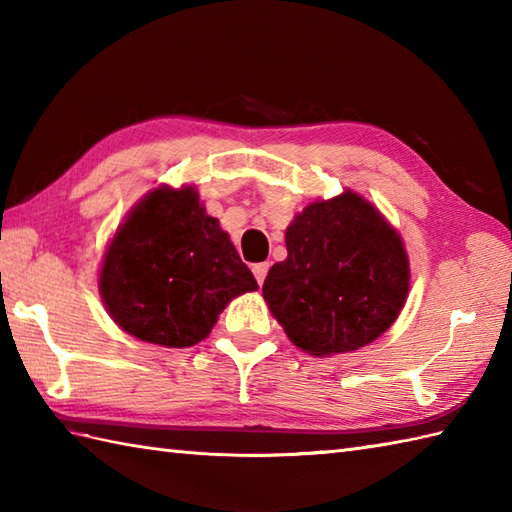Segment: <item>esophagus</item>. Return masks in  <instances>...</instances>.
<instances>
[{
  "label": "esophagus",
  "instance_id": "obj_1",
  "mask_svg": "<svg viewBox=\"0 0 512 512\" xmlns=\"http://www.w3.org/2000/svg\"><path fill=\"white\" fill-rule=\"evenodd\" d=\"M268 264L266 262H262V264H255L253 266V275H255V279H257V284L262 286L264 284V279H266V275H268Z\"/></svg>",
  "mask_w": 512,
  "mask_h": 512
}]
</instances>
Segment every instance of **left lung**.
I'll return each mask as SVG.
<instances>
[{"instance_id": "8db88e82", "label": "left lung", "mask_w": 512, "mask_h": 512, "mask_svg": "<svg viewBox=\"0 0 512 512\" xmlns=\"http://www.w3.org/2000/svg\"><path fill=\"white\" fill-rule=\"evenodd\" d=\"M286 248L288 257L268 270L262 290L303 352H352L396 321L409 290L407 253L361 195L312 202L288 226Z\"/></svg>"}]
</instances>
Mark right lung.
<instances>
[{
	"label": "right lung",
	"mask_w": 512,
	"mask_h": 512,
	"mask_svg": "<svg viewBox=\"0 0 512 512\" xmlns=\"http://www.w3.org/2000/svg\"><path fill=\"white\" fill-rule=\"evenodd\" d=\"M250 290L253 273L191 187L149 193L118 228L101 270L112 319L165 347L202 341L226 303Z\"/></svg>",
	"instance_id": "right-lung-1"
}]
</instances>
